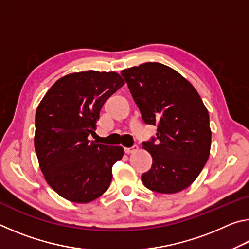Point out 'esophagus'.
I'll list each match as a JSON object with an SVG mask.
<instances>
[{"label": "esophagus", "mask_w": 249, "mask_h": 249, "mask_svg": "<svg viewBox=\"0 0 249 249\" xmlns=\"http://www.w3.org/2000/svg\"><path fill=\"white\" fill-rule=\"evenodd\" d=\"M138 149V147L136 145H134L133 147H129V148H124V151L126 154H132L134 151H136Z\"/></svg>", "instance_id": "34e87169"}]
</instances>
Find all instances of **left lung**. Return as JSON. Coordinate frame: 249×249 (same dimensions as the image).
I'll list each match as a JSON object with an SVG mask.
<instances>
[{
    "label": "left lung",
    "instance_id": "obj_1",
    "mask_svg": "<svg viewBox=\"0 0 249 249\" xmlns=\"http://www.w3.org/2000/svg\"><path fill=\"white\" fill-rule=\"evenodd\" d=\"M146 124L156 137L142 142L153 157L142 175L147 189L176 193L188 188L208 161L211 148L209 112L192 84L176 70L146 62L121 72Z\"/></svg>",
    "mask_w": 249,
    "mask_h": 249
}]
</instances>
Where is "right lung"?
I'll list each match as a JSON object with an SVG mask.
<instances>
[{
    "label": "right lung",
    "mask_w": 249,
    "mask_h": 249,
    "mask_svg": "<svg viewBox=\"0 0 249 249\" xmlns=\"http://www.w3.org/2000/svg\"><path fill=\"white\" fill-rule=\"evenodd\" d=\"M124 86L116 72L65 75L41 100L35 116V151L47 183L71 202L88 203L102 196L112 181V167L122 159L121 146L89 141L100 111Z\"/></svg>",
    "instance_id": "obj_1"
}]
</instances>
